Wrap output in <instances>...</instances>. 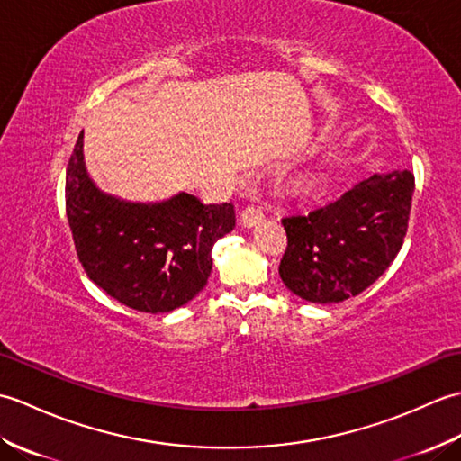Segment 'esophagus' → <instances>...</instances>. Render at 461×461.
<instances>
[{
  "instance_id": "34e87169",
  "label": "esophagus",
  "mask_w": 461,
  "mask_h": 461,
  "mask_svg": "<svg viewBox=\"0 0 461 461\" xmlns=\"http://www.w3.org/2000/svg\"><path fill=\"white\" fill-rule=\"evenodd\" d=\"M261 220H263L261 205L249 203V205H246V208L241 210V221H243V225H248V228H253V225L259 223Z\"/></svg>"
}]
</instances>
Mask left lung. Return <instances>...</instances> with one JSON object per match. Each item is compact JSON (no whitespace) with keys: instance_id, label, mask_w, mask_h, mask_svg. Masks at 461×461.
<instances>
[{"instance_id":"left-lung-1","label":"left lung","mask_w":461,"mask_h":461,"mask_svg":"<svg viewBox=\"0 0 461 461\" xmlns=\"http://www.w3.org/2000/svg\"><path fill=\"white\" fill-rule=\"evenodd\" d=\"M414 174H375L339 198L281 223L287 249L279 276L311 303H339L370 287L402 248Z\"/></svg>"}]
</instances>
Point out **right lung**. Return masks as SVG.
Wrapping results in <instances>:
<instances>
[{
  "label": "right lung",
  "instance_id": "add662e5",
  "mask_svg": "<svg viewBox=\"0 0 461 461\" xmlns=\"http://www.w3.org/2000/svg\"><path fill=\"white\" fill-rule=\"evenodd\" d=\"M65 210L89 279L142 312H168L198 295L213 243L236 228L231 203H202L192 194L152 205L104 195L85 172L83 132L67 164Z\"/></svg>",
  "mask_w": 461,
  "mask_h": 461
}]
</instances>
